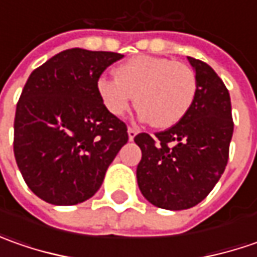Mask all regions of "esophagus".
Instances as JSON below:
<instances>
[{
	"mask_svg": "<svg viewBox=\"0 0 257 257\" xmlns=\"http://www.w3.org/2000/svg\"><path fill=\"white\" fill-rule=\"evenodd\" d=\"M127 133H128V140H130V142H133L134 137L137 136V130L133 128V127H128V128H127Z\"/></svg>",
	"mask_w": 257,
	"mask_h": 257,
	"instance_id": "1",
	"label": "esophagus"
}]
</instances>
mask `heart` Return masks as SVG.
<instances>
[{
  "label": "heart",
  "instance_id": "heart-1",
  "mask_svg": "<svg viewBox=\"0 0 257 257\" xmlns=\"http://www.w3.org/2000/svg\"><path fill=\"white\" fill-rule=\"evenodd\" d=\"M114 74L115 78H98L95 85L104 108L114 117H123L137 100L143 121L154 120L157 127L167 128L186 117L196 98L194 71L166 57L137 55Z\"/></svg>",
  "mask_w": 257,
  "mask_h": 257
}]
</instances>
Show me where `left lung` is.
<instances>
[{"label": "left lung", "mask_w": 257, "mask_h": 257, "mask_svg": "<svg viewBox=\"0 0 257 257\" xmlns=\"http://www.w3.org/2000/svg\"><path fill=\"white\" fill-rule=\"evenodd\" d=\"M197 91L190 111L173 127L150 137H134L142 149L139 189L149 202L166 210L199 204L222 177L233 136L230 95L210 65L187 57Z\"/></svg>", "instance_id": "8db88e82"}]
</instances>
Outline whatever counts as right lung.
<instances>
[{
	"mask_svg": "<svg viewBox=\"0 0 257 257\" xmlns=\"http://www.w3.org/2000/svg\"><path fill=\"white\" fill-rule=\"evenodd\" d=\"M124 55L71 48L28 77L17 104L14 156L27 186L55 206L78 204L101 187L128 140L98 98L97 81Z\"/></svg>",
	"mask_w": 257,
	"mask_h": 257,
	"instance_id": "obj_1",
	"label": "right lung"
}]
</instances>
